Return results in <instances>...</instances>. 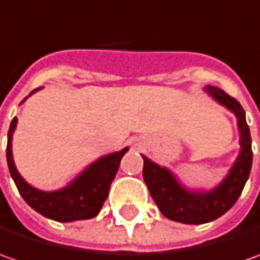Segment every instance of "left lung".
<instances>
[{"label":"left lung","mask_w":260,"mask_h":260,"mask_svg":"<svg viewBox=\"0 0 260 260\" xmlns=\"http://www.w3.org/2000/svg\"><path fill=\"white\" fill-rule=\"evenodd\" d=\"M207 91L220 104L235 113L240 130L242 152L221 185L207 194L188 192L176 182L168 169L157 166L143 156V179L153 201L166 218L184 224H204L227 213L235 205L245 188L253 159L250 130L246 123L243 107L236 98L225 94L220 88L207 86Z\"/></svg>","instance_id":"8db88e82"}]
</instances>
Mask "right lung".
Here are the masks:
<instances>
[{
  "label": "right lung",
  "instance_id": "add662e5",
  "mask_svg": "<svg viewBox=\"0 0 260 260\" xmlns=\"http://www.w3.org/2000/svg\"><path fill=\"white\" fill-rule=\"evenodd\" d=\"M35 91H31L30 95ZM15 124L17 118L14 117L8 130L7 162L15 186L24 198L25 203L37 213L55 221L86 220L98 214L108 197L110 185L118 171L120 160L128 150V147L123 149L121 152L101 157L100 160H96L88 169H85V172L79 175L68 188L56 192H42L27 184L15 169L11 153V137Z\"/></svg>",
  "mask_w": 260,
  "mask_h": 260
}]
</instances>
